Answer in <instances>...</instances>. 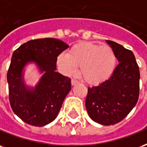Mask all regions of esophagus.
Segmentation results:
<instances>
[{
	"label": "esophagus",
	"instance_id": "obj_1",
	"mask_svg": "<svg viewBox=\"0 0 147 147\" xmlns=\"http://www.w3.org/2000/svg\"><path fill=\"white\" fill-rule=\"evenodd\" d=\"M78 83H79L78 81L75 80V79H72V80H71V84H72L73 86H74V85H76V84H78Z\"/></svg>",
	"mask_w": 147,
	"mask_h": 147
}]
</instances>
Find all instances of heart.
Masks as SVG:
<instances>
[{
	"label": "heart",
	"instance_id": "1",
	"mask_svg": "<svg viewBox=\"0 0 147 147\" xmlns=\"http://www.w3.org/2000/svg\"><path fill=\"white\" fill-rule=\"evenodd\" d=\"M117 58L110 46L93 42H81L73 46L67 55H60L57 64L63 74L79 73L87 83L100 84L111 77L115 69Z\"/></svg>",
	"mask_w": 147,
	"mask_h": 147
}]
</instances>
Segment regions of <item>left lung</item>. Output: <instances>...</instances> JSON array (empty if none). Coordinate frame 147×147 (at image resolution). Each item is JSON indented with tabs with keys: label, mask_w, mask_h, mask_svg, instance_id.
<instances>
[{
	"label": "left lung",
	"mask_w": 147,
	"mask_h": 147,
	"mask_svg": "<svg viewBox=\"0 0 147 147\" xmlns=\"http://www.w3.org/2000/svg\"><path fill=\"white\" fill-rule=\"evenodd\" d=\"M119 64L108 80L88 88L87 111L94 121L113 125L121 121L136 106L140 96V69L133 52L117 43L107 40Z\"/></svg>",
	"instance_id": "8db88e82"
}]
</instances>
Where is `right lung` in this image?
Masks as SVG:
<instances>
[{
  "instance_id": "1",
  "label": "right lung",
  "mask_w": 147,
  "mask_h": 147,
  "mask_svg": "<svg viewBox=\"0 0 147 147\" xmlns=\"http://www.w3.org/2000/svg\"><path fill=\"white\" fill-rule=\"evenodd\" d=\"M69 46L60 40H29L13 52L7 74L9 102L14 113L33 126H45L56 118L71 89L70 78L55 72L57 57ZM35 62L44 74L35 88L24 84L22 71Z\"/></svg>"
}]
</instances>
